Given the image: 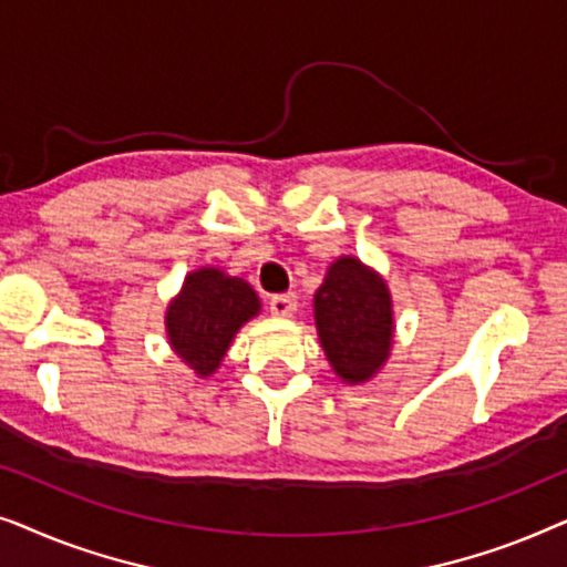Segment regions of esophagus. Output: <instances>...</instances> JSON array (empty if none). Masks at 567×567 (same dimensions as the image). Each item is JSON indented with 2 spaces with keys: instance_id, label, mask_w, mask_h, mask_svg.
<instances>
[{
  "instance_id": "34e87169",
  "label": "esophagus",
  "mask_w": 567,
  "mask_h": 567,
  "mask_svg": "<svg viewBox=\"0 0 567 567\" xmlns=\"http://www.w3.org/2000/svg\"><path fill=\"white\" fill-rule=\"evenodd\" d=\"M268 307L276 317H291L297 312V293H274Z\"/></svg>"
}]
</instances>
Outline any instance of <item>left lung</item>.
I'll return each instance as SVG.
<instances>
[{"label":"left lung","mask_w":567,"mask_h":567,"mask_svg":"<svg viewBox=\"0 0 567 567\" xmlns=\"http://www.w3.org/2000/svg\"><path fill=\"white\" fill-rule=\"evenodd\" d=\"M315 320L328 361L346 382H363L390 355V291L361 260L332 262L315 293Z\"/></svg>","instance_id":"1"}]
</instances>
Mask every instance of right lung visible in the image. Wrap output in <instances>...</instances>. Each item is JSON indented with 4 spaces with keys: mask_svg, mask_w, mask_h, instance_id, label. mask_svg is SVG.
Instances as JSON below:
<instances>
[{
    "mask_svg": "<svg viewBox=\"0 0 567 567\" xmlns=\"http://www.w3.org/2000/svg\"><path fill=\"white\" fill-rule=\"evenodd\" d=\"M258 309L260 301L243 278H229L216 268L196 270L167 309L169 343L196 374L206 377L219 367L235 332Z\"/></svg>",
    "mask_w": 567,
    "mask_h": 567,
    "instance_id": "add662e5",
    "label": "right lung"
}]
</instances>
